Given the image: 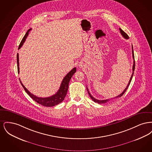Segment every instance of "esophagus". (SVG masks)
<instances>
[{
	"label": "esophagus",
	"instance_id": "esophagus-1",
	"mask_svg": "<svg viewBox=\"0 0 152 152\" xmlns=\"http://www.w3.org/2000/svg\"><path fill=\"white\" fill-rule=\"evenodd\" d=\"M79 66L80 68H83V67L84 66V64H83V63H80L79 64Z\"/></svg>",
	"mask_w": 152,
	"mask_h": 152
}]
</instances>
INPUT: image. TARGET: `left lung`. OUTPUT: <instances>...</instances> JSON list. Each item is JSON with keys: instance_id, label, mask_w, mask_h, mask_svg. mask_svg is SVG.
<instances>
[{"instance_id": "8db88e82", "label": "left lung", "mask_w": 152, "mask_h": 152, "mask_svg": "<svg viewBox=\"0 0 152 152\" xmlns=\"http://www.w3.org/2000/svg\"><path fill=\"white\" fill-rule=\"evenodd\" d=\"M120 29V33H121V34L122 35V36L125 39H129V36L124 31H123L122 29H121V28H119ZM132 56H133V59H134V61H133V73H132V76H131V77H130V80H129V83H128V86H127V87L125 88V89L124 90V91H123V92L121 94H119V95H118V96H117L116 97H113V98H111V99H107V100H97V99H96L95 98H94L91 94L89 93V90H88V89L87 88V91H88V94L89 95V96H90V97L92 99V100H93V101L95 102H97L98 104H104V103H106V102H108V101H110V100H112V99H117V98H118V97H121L122 96H123V94H124V93L126 92V91L127 90V89H128V87L129 86V85H130V82H131V80L132 79V77H133V74H134V69H135V61H134V52H133V45H132Z\"/></svg>"}]
</instances>
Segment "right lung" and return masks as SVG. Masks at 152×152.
Here are the masks:
<instances>
[{
  "label": "right lung",
  "instance_id": "1",
  "mask_svg": "<svg viewBox=\"0 0 152 152\" xmlns=\"http://www.w3.org/2000/svg\"><path fill=\"white\" fill-rule=\"evenodd\" d=\"M31 30V28L28 29L27 31V32H26V35L23 37L22 42H20V45L19 46L18 50H19L22 47L23 44L26 40V39L28 35L29 32ZM19 55L18 53L17 54V64H18V73H19ZM76 72V67H75L64 77V78L63 79L62 82H61V86L60 87L59 89L58 90V92L55 94L51 96L50 97H37L36 96L32 94L29 91L27 90V89L23 86V84H22V83L20 81V79L19 80H20L22 87H23L25 91L34 101H36V102H37L38 104H39L43 106H44V107H53V106L58 105L64 100L66 94L67 93V91H68L69 81L71 79L73 75Z\"/></svg>",
  "mask_w": 152,
  "mask_h": 152
}]
</instances>
